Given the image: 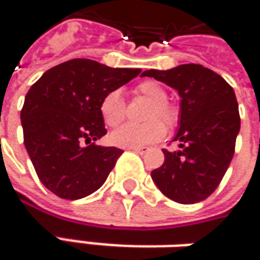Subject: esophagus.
<instances>
[{
  "label": "esophagus",
  "mask_w": 260,
  "mask_h": 260,
  "mask_svg": "<svg viewBox=\"0 0 260 260\" xmlns=\"http://www.w3.org/2000/svg\"><path fill=\"white\" fill-rule=\"evenodd\" d=\"M129 150H132V152L135 153H139V154H145V153L149 152V147H132Z\"/></svg>",
  "instance_id": "34e87169"
}]
</instances>
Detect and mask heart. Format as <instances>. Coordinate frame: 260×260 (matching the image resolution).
<instances>
[{"label": "heart", "mask_w": 260, "mask_h": 260, "mask_svg": "<svg viewBox=\"0 0 260 260\" xmlns=\"http://www.w3.org/2000/svg\"><path fill=\"white\" fill-rule=\"evenodd\" d=\"M138 91L142 96L149 99L153 102L149 114V122L145 124H124L110 135V142L114 146L124 147V149H132V147H143L147 145H152L154 142H158L166 136V126L161 121L173 126L178 121V111L171 104L166 102L167 93L164 87L154 80H146L142 82L138 86ZM100 115L103 121L110 126L121 124L125 118V103L122 99V93L118 89L108 91L106 96L103 97L100 103ZM156 118H160L156 120Z\"/></svg>", "instance_id": "1"}]
</instances>
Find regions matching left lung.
I'll use <instances>...</instances> for the list:
<instances>
[{
  "label": "left lung",
  "instance_id": "8db88e82",
  "mask_svg": "<svg viewBox=\"0 0 260 260\" xmlns=\"http://www.w3.org/2000/svg\"><path fill=\"white\" fill-rule=\"evenodd\" d=\"M178 91L180 118L173 141L177 152L163 150L164 163L152 180L164 195L178 203H198L217 188L234 156L241 119L234 89L220 75L199 64H182L167 71L147 69Z\"/></svg>",
  "mask_w": 260,
  "mask_h": 260
}]
</instances>
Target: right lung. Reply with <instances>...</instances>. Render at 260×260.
Listing matches in <instances>:
<instances>
[{"instance_id": "right-lung-1", "label": "right lung", "mask_w": 260, "mask_h": 260, "mask_svg": "<svg viewBox=\"0 0 260 260\" xmlns=\"http://www.w3.org/2000/svg\"><path fill=\"white\" fill-rule=\"evenodd\" d=\"M139 74L76 58L48 69L29 89L20 111L23 141L47 189L75 201L106 182L122 150L91 143L107 134L100 103Z\"/></svg>"}]
</instances>
